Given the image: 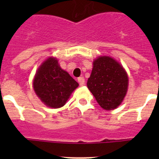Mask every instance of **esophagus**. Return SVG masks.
<instances>
[{
	"instance_id": "34e87169",
	"label": "esophagus",
	"mask_w": 159,
	"mask_h": 159,
	"mask_svg": "<svg viewBox=\"0 0 159 159\" xmlns=\"http://www.w3.org/2000/svg\"><path fill=\"white\" fill-rule=\"evenodd\" d=\"M78 81L81 86H83L84 84V78L83 77H79L78 78Z\"/></svg>"
}]
</instances>
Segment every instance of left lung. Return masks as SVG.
I'll return each mask as SVG.
<instances>
[{
	"instance_id": "obj_1",
	"label": "left lung",
	"mask_w": 159,
	"mask_h": 159,
	"mask_svg": "<svg viewBox=\"0 0 159 159\" xmlns=\"http://www.w3.org/2000/svg\"><path fill=\"white\" fill-rule=\"evenodd\" d=\"M87 86L102 108L112 110L119 106L129 86L127 73L117 61L102 56L93 61Z\"/></svg>"
}]
</instances>
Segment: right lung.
<instances>
[{
  "mask_svg": "<svg viewBox=\"0 0 159 159\" xmlns=\"http://www.w3.org/2000/svg\"><path fill=\"white\" fill-rule=\"evenodd\" d=\"M35 93L50 108L64 106L78 83L67 71L61 69L58 61L48 57L39 67L33 81Z\"/></svg>",
  "mask_w": 159,
  "mask_h": 159,
  "instance_id": "right-lung-1",
  "label": "right lung"
}]
</instances>
